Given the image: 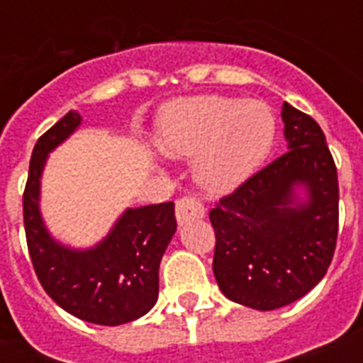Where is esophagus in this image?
<instances>
[{
  "mask_svg": "<svg viewBox=\"0 0 363 363\" xmlns=\"http://www.w3.org/2000/svg\"><path fill=\"white\" fill-rule=\"evenodd\" d=\"M177 222L179 226L186 224L190 220H199L205 216L203 205L199 203L198 199L194 198H182L177 201Z\"/></svg>",
  "mask_w": 363,
  "mask_h": 363,
  "instance_id": "1",
  "label": "esophagus"
}]
</instances>
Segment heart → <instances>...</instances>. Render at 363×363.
<instances>
[{
  "mask_svg": "<svg viewBox=\"0 0 363 363\" xmlns=\"http://www.w3.org/2000/svg\"><path fill=\"white\" fill-rule=\"evenodd\" d=\"M275 116L259 101L198 96L167 105L156 145L169 158H194L198 186L222 196L241 186L269 152Z\"/></svg>",
  "mask_w": 363,
  "mask_h": 363,
  "instance_id": "b5f03b06",
  "label": "heart"
}]
</instances>
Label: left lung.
Listing matches in <instances>:
<instances>
[{
  "label": "left lung",
  "instance_id": "1",
  "mask_svg": "<svg viewBox=\"0 0 363 363\" xmlns=\"http://www.w3.org/2000/svg\"><path fill=\"white\" fill-rule=\"evenodd\" d=\"M281 118L288 152L209 213L218 288L256 311L281 309L313 290L337 241V169L324 131L286 101Z\"/></svg>",
  "mask_w": 363,
  "mask_h": 363
}]
</instances>
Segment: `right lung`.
Returning a JSON list of instances; mask_svg holds the SVG:
<instances>
[{
	"label": "right lung",
	"instance_id": "obj_1",
	"mask_svg": "<svg viewBox=\"0 0 363 363\" xmlns=\"http://www.w3.org/2000/svg\"><path fill=\"white\" fill-rule=\"evenodd\" d=\"M82 124L77 111L39 137L24 192V228L31 264L45 292L81 320L121 326L141 318L158 299V271L177 232L173 201L128 207L92 247H71L50 233L41 213V179L48 154Z\"/></svg>",
	"mask_w": 363,
	"mask_h": 363
}]
</instances>
